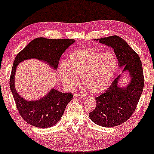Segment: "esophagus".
<instances>
[{"label":"esophagus","mask_w":154,"mask_h":154,"mask_svg":"<svg viewBox=\"0 0 154 154\" xmlns=\"http://www.w3.org/2000/svg\"><path fill=\"white\" fill-rule=\"evenodd\" d=\"M74 98H79V99H85V98H86V97L84 96V95H79V94H74Z\"/></svg>","instance_id":"esophagus-1"}]
</instances>
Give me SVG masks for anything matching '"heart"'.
I'll return each instance as SVG.
<instances>
[{
  "instance_id": "heart-1",
  "label": "heart",
  "mask_w": 154,
  "mask_h": 154,
  "mask_svg": "<svg viewBox=\"0 0 154 154\" xmlns=\"http://www.w3.org/2000/svg\"><path fill=\"white\" fill-rule=\"evenodd\" d=\"M117 68V59L111 52L91 48H80L72 52L67 62L62 63L59 76L65 87L73 89L82 83L93 94L104 92L111 84Z\"/></svg>"
}]
</instances>
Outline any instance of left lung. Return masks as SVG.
<instances>
[{
  "mask_svg": "<svg viewBox=\"0 0 154 154\" xmlns=\"http://www.w3.org/2000/svg\"><path fill=\"white\" fill-rule=\"evenodd\" d=\"M94 41L109 46L114 50L119 67L127 72L130 80L124 86L120 85L119 74L108 89L95 97L96 107L89 113L95 124L102 127L117 126L130 119L136 110L144 87L142 63L140 57L124 39L114 35Z\"/></svg>",
  "mask_w": 154,
  "mask_h": 154,
  "instance_id": "8db88e82",
  "label": "left lung"
}]
</instances>
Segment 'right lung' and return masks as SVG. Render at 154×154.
<instances>
[{"label":"right lung","instance_id":"obj_1","mask_svg":"<svg viewBox=\"0 0 154 154\" xmlns=\"http://www.w3.org/2000/svg\"><path fill=\"white\" fill-rule=\"evenodd\" d=\"M75 41L74 39H52L38 37L32 40L15 58L10 76V89L20 115L30 125L40 128L53 126L59 122L66 106L72 100L71 93H62L52 88L44 97L27 100L16 89L15 75L17 65L24 60L35 59L44 62L56 70L62 54Z\"/></svg>","mask_w":154,"mask_h":154}]
</instances>
